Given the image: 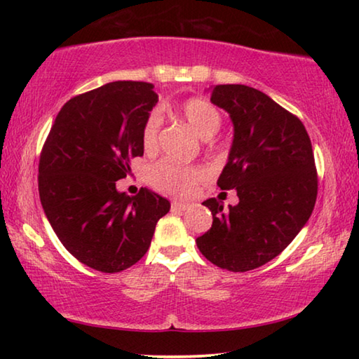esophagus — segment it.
<instances>
[{"label": "esophagus", "mask_w": 359, "mask_h": 359, "mask_svg": "<svg viewBox=\"0 0 359 359\" xmlns=\"http://www.w3.org/2000/svg\"><path fill=\"white\" fill-rule=\"evenodd\" d=\"M187 209H190V204L177 203V201L172 203V210H187Z\"/></svg>", "instance_id": "obj_1"}]
</instances>
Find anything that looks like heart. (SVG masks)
I'll list each match as a JSON object with an SVG mask.
<instances>
[{
	"instance_id": "1",
	"label": "heart",
	"mask_w": 359,
	"mask_h": 359,
	"mask_svg": "<svg viewBox=\"0 0 359 359\" xmlns=\"http://www.w3.org/2000/svg\"><path fill=\"white\" fill-rule=\"evenodd\" d=\"M182 117L187 123L198 133L199 136L208 139L215 135L222 126V114L209 101L201 98H191L185 101L180 107ZM161 114L151 112L142 126V145L147 151H154L158 147L160 139ZM205 177L203 166H185L174 161H160L150 166L147 172L149 184L158 191L187 196L193 191L194 185Z\"/></svg>"
}]
</instances>
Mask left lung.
<instances>
[{"instance_id":"left-lung-1","label":"left lung","mask_w":359,"mask_h":359,"mask_svg":"<svg viewBox=\"0 0 359 359\" xmlns=\"http://www.w3.org/2000/svg\"><path fill=\"white\" fill-rule=\"evenodd\" d=\"M209 90L234 130L217 185L234 188L239 203L223 209L215 198L204 201L214 222L196 244L210 263L245 272L282 253L312 215L318 188L312 144L302 121L259 90L241 83Z\"/></svg>"}]
</instances>
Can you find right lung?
I'll return each instance as SVG.
<instances>
[{
	"instance_id": "1",
	"label": "right lung",
	"mask_w": 359,
	"mask_h": 359,
	"mask_svg": "<svg viewBox=\"0 0 359 359\" xmlns=\"http://www.w3.org/2000/svg\"><path fill=\"white\" fill-rule=\"evenodd\" d=\"M156 102L151 83L109 82L66 102L42 147V209L66 250L92 269L136 264L171 209L147 188L128 196L115 187L144 155L142 126Z\"/></svg>"
}]
</instances>
